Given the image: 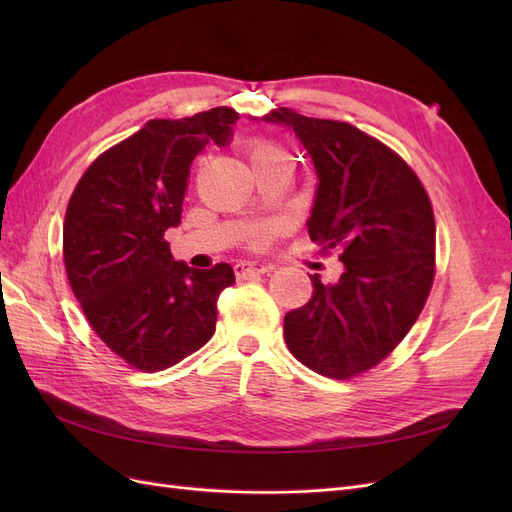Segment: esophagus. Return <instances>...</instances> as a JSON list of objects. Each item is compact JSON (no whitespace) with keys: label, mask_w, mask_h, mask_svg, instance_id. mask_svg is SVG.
<instances>
[{"label":"esophagus","mask_w":512,"mask_h":512,"mask_svg":"<svg viewBox=\"0 0 512 512\" xmlns=\"http://www.w3.org/2000/svg\"><path fill=\"white\" fill-rule=\"evenodd\" d=\"M273 267L269 262H260V260H243L235 265V273L237 277H250V275H262L269 273Z\"/></svg>","instance_id":"34e87169"}]
</instances>
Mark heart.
<instances>
[{
  "label": "heart",
  "instance_id": "1",
  "mask_svg": "<svg viewBox=\"0 0 512 512\" xmlns=\"http://www.w3.org/2000/svg\"><path fill=\"white\" fill-rule=\"evenodd\" d=\"M273 153H284V151H282L280 147H275V145L260 143V145H254V149H252V160L265 158V156H273Z\"/></svg>",
  "mask_w": 512,
  "mask_h": 512
}]
</instances>
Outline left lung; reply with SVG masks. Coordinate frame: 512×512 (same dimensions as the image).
I'll return each mask as SVG.
<instances>
[{
  "mask_svg": "<svg viewBox=\"0 0 512 512\" xmlns=\"http://www.w3.org/2000/svg\"><path fill=\"white\" fill-rule=\"evenodd\" d=\"M262 121L292 130L312 158L309 239L342 250L344 262L333 284L309 275L312 299L286 314V344L309 369L346 380L389 356L427 301L436 262L429 196L397 153L350 123L292 108Z\"/></svg>",
  "mask_w": 512,
  "mask_h": 512,
  "instance_id": "left-lung-1",
  "label": "left lung"
}]
</instances>
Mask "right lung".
I'll list each match as a JSON object with an SVG mask.
<instances>
[{"instance_id":"right-lung-1","label":"right lung","mask_w":512,"mask_h":512,"mask_svg":"<svg viewBox=\"0 0 512 512\" xmlns=\"http://www.w3.org/2000/svg\"><path fill=\"white\" fill-rule=\"evenodd\" d=\"M228 106L153 119L91 164L68 203L64 262L74 297L102 342L143 371H162L203 348L218 297L235 284L228 262L192 269L164 239L181 222L190 166L209 143L230 145Z\"/></svg>"}]
</instances>
